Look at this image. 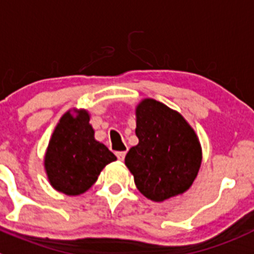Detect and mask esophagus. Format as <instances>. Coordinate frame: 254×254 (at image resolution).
<instances>
[{"instance_id":"esophagus-1","label":"esophagus","mask_w":254,"mask_h":254,"mask_svg":"<svg viewBox=\"0 0 254 254\" xmlns=\"http://www.w3.org/2000/svg\"><path fill=\"white\" fill-rule=\"evenodd\" d=\"M125 155H127V150H123V152H116V157H118L119 161H124Z\"/></svg>"}]
</instances>
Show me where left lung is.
<instances>
[{
    "label": "left lung",
    "instance_id": "obj_1",
    "mask_svg": "<svg viewBox=\"0 0 254 254\" xmlns=\"http://www.w3.org/2000/svg\"><path fill=\"white\" fill-rule=\"evenodd\" d=\"M138 145L130 148L125 164L138 190L153 201L184 193L201 164L200 141L177 111L145 99L136 107Z\"/></svg>",
    "mask_w": 254,
    "mask_h": 254
}]
</instances>
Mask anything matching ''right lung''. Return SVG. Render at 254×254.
<instances>
[{"label": "right lung", "instance_id": "add662e5", "mask_svg": "<svg viewBox=\"0 0 254 254\" xmlns=\"http://www.w3.org/2000/svg\"><path fill=\"white\" fill-rule=\"evenodd\" d=\"M93 134L87 111L62 116L44 159L49 182L57 191L81 195L95 184L106 164L116 161L114 153L95 140Z\"/></svg>", "mask_w": 254, "mask_h": 254}]
</instances>
